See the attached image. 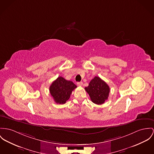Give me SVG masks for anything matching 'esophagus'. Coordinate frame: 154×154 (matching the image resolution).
<instances>
[{"label": "esophagus", "mask_w": 154, "mask_h": 154, "mask_svg": "<svg viewBox=\"0 0 154 154\" xmlns=\"http://www.w3.org/2000/svg\"><path fill=\"white\" fill-rule=\"evenodd\" d=\"M77 85H79V86H82V85H83V83H82V82H77Z\"/></svg>", "instance_id": "esophagus-1"}]
</instances>
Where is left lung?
Returning a JSON list of instances; mask_svg holds the SVG:
<instances>
[{"instance_id":"obj_1","label":"left lung","mask_w":154,"mask_h":154,"mask_svg":"<svg viewBox=\"0 0 154 154\" xmlns=\"http://www.w3.org/2000/svg\"><path fill=\"white\" fill-rule=\"evenodd\" d=\"M91 100L94 104L100 105L108 100L110 89L108 84L99 77L95 76L91 80L88 87H85Z\"/></svg>"}]
</instances>
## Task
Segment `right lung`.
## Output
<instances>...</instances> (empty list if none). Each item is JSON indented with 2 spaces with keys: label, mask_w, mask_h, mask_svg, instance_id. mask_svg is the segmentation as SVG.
<instances>
[{
  "label": "right lung",
  "mask_w": 154,
  "mask_h": 154,
  "mask_svg": "<svg viewBox=\"0 0 154 154\" xmlns=\"http://www.w3.org/2000/svg\"><path fill=\"white\" fill-rule=\"evenodd\" d=\"M77 86L71 81L59 77L50 86V93L57 104H65Z\"/></svg>",
  "instance_id": "right-lung-1"
}]
</instances>
